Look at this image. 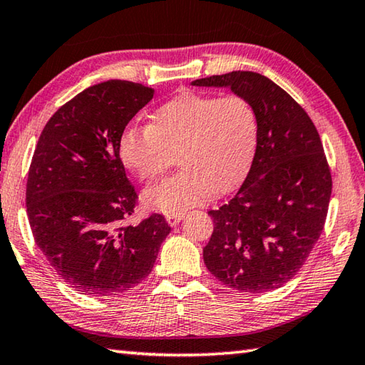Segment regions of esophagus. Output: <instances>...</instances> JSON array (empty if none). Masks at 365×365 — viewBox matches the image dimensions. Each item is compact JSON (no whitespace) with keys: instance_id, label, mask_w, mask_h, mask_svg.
<instances>
[{"instance_id":"esophagus-1","label":"esophagus","mask_w":365,"mask_h":365,"mask_svg":"<svg viewBox=\"0 0 365 365\" xmlns=\"http://www.w3.org/2000/svg\"><path fill=\"white\" fill-rule=\"evenodd\" d=\"M185 213H182V215H173V217H166V221L170 225V226H177L180 221L183 220Z\"/></svg>"}]
</instances>
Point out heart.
<instances>
[{"instance_id": "b5f03b06", "label": "heart", "mask_w": 365, "mask_h": 365, "mask_svg": "<svg viewBox=\"0 0 365 365\" xmlns=\"http://www.w3.org/2000/svg\"><path fill=\"white\" fill-rule=\"evenodd\" d=\"M258 113L245 98L182 93L152 113L150 125L121 133L123 166L142 182L173 166L183 169L144 192V202L164 215H182L213 191L234 188L248 173L258 145Z\"/></svg>"}]
</instances>
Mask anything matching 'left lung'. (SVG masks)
Here are the masks:
<instances>
[{
    "label": "left lung",
    "mask_w": 365,
    "mask_h": 365,
    "mask_svg": "<svg viewBox=\"0 0 365 365\" xmlns=\"http://www.w3.org/2000/svg\"><path fill=\"white\" fill-rule=\"evenodd\" d=\"M191 85L231 88L259 121L244 183L230 202L209 212L205 267L242 292L280 288L309 258L329 209L332 178L319 134L302 107L266 76L232 71Z\"/></svg>",
    "instance_id": "left-lung-1"
}]
</instances>
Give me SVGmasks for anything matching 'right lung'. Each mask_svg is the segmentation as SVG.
I'll return each instance as SVG.
<instances>
[{"mask_svg":"<svg viewBox=\"0 0 365 365\" xmlns=\"http://www.w3.org/2000/svg\"><path fill=\"white\" fill-rule=\"evenodd\" d=\"M153 93L128 81L93 85L53 113L36 145L26 182L33 237L81 294L134 288L152 272L170 232L160 213L138 226L123 225L138 192L120 160V138Z\"/></svg>","mask_w":365,"mask_h":365,"instance_id":"right-lung-1","label":"right lung"}]
</instances>
